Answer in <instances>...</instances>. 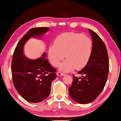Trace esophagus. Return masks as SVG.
I'll use <instances>...</instances> for the list:
<instances>
[{
	"mask_svg": "<svg viewBox=\"0 0 121 121\" xmlns=\"http://www.w3.org/2000/svg\"><path fill=\"white\" fill-rule=\"evenodd\" d=\"M57 75L58 76H64L65 75V74H64L63 73H61L60 72H57Z\"/></svg>",
	"mask_w": 121,
	"mask_h": 121,
	"instance_id": "34e87169",
	"label": "esophagus"
}]
</instances>
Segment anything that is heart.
I'll use <instances>...</instances> for the list:
<instances>
[{"mask_svg":"<svg viewBox=\"0 0 121 121\" xmlns=\"http://www.w3.org/2000/svg\"><path fill=\"white\" fill-rule=\"evenodd\" d=\"M93 51V42L83 34L67 32L59 35L54 44L49 48V60L53 65L57 67L65 56L66 59L60 68L69 72L75 68H84L89 62Z\"/></svg>","mask_w":121,"mask_h":121,"instance_id":"b5f03b06","label":"heart"}]
</instances>
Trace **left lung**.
<instances>
[{
    "label": "left lung",
    "instance_id": "obj_1",
    "mask_svg": "<svg viewBox=\"0 0 121 121\" xmlns=\"http://www.w3.org/2000/svg\"><path fill=\"white\" fill-rule=\"evenodd\" d=\"M93 40V51L89 62L78 74L73 75L72 85L69 87V95L80 104H87L96 99L105 86L109 73V60L106 47L93 31L89 29Z\"/></svg>",
    "mask_w": 121,
    "mask_h": 121
}]
</instances>
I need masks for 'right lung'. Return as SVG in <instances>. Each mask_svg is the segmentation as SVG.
<instances>
[{"instance_id":"right-lung-1","label":"right lung","mask_w":121,"mask_h":121,"mask_svg":"<svg viewBox=\"0 0 121 121\" xmlns=\"http://www.w3.org/2000/svg\"><path fill=\"white\" fill-rule=\"evenodd\" d=\"M49 28L39 27L30 29L15 49L11 65L12 80L15 89L22 98L30 103H38L49 95L52 81L56 78V71L45 58L44 53L40 57L31 60L23 55L25 43L31 37L45 34Z\"/></svg>"}]
</instances>
